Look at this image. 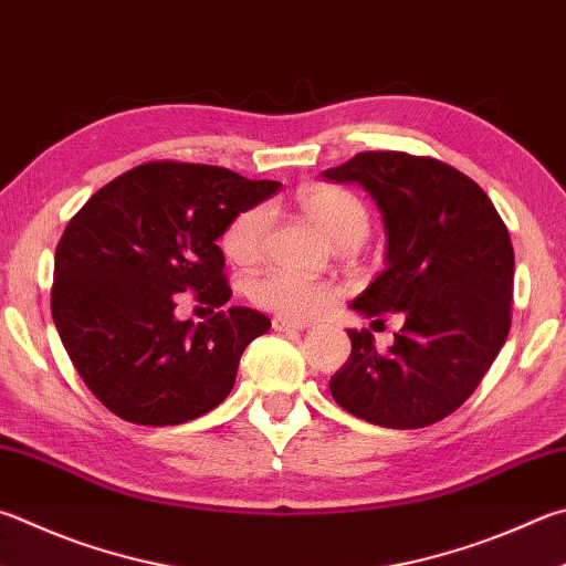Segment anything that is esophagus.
<instances>
[{
    "mask_svg": "<svg viewBox=\"0 0 566 566\" xmlns=\"http://www.w3.org/2000/svg\"><path fill=\"white\" fill-rule=\"evenodd\" d=\"M306 326H310V324L294 322V318H284V316H274L272 318L274 332H302V328H306Z\"/></svg>",
    "mask_w": 566,
    "mask_h": 566,
    "instance_id": "esophagus-1",
    "label": "esophagus"
}]
</instances>
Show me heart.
Segmentation results:
<instances>
[{
    "label": "heart",
    "instance_id": "1",
    "mask_svg": "<svg viewBox=\"0 0 566 566\" xmlns=\"http://www.w3.org/2000/svg\"><path fill=\"white\" fill-rule=\"evenodd\" d=\"M302 210L322 228L328 238L342 248L356 244L368 232V210L352 190L338 185L316 182L300 192ZM272 228V208L266 202L250 205L230 220L222 232V252L234 264H254L262 260L266 234ZM254 304L274 314L306 318L326 312L336 300V290L326 282L306 280V276L272 270L256 276L250 286Z\"/></svg>",
    "mask_w": 566,
    "mask_h": 566
}]
</instances>
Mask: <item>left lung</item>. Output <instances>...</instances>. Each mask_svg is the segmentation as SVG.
<instances>
[{"mask_svg": "<svg viewBox=\"0 0 566 566\" xmlns=\"http://www.w3.org/2000/svg\"><path fill=\"white\" fill-rule=\"evenodd\" d=\"M322 176L361 185L386 222V270L352 310L376 322L403 316L388 352L368 328H348L352 356L332 376V396L374 426H433L472 396L510 334L505 222L475 180L438 158L366 150Z\"/></svg>", "mask_w": 566, "mask_h": 566, "instance_id": "8db88e82", "label": "left lung"}]
</instances>
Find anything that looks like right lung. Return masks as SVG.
<instances>
[{"mask_svg":"<svg viewBox=\"0 0 566 566\" xmlns=\"http://www.w3.org/2000/svg\"><path fill=\"white\" fill-rule=\"evenodd\" d=\"M280 190L228 168L153 160L88 198L56 244L51 316L91 394L138 426H178L220 406L270 318L230 306L224 228ZM216 314H171L178 293Z\"/></svg>","mask_w":566,"mask_h":566,"instance_id":"add662e5","label":"right lung"}]
</instances>
